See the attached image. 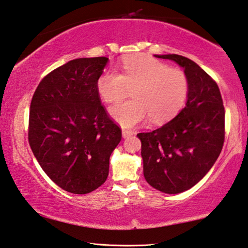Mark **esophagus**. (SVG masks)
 <instances>
[{"label": "esophagus", "instance_id": "esophagus-1", "mask_svg": "<svg viewBox=\"0 0 248 248\" xmlns=\"http://www.w3.org/2000/svg\"><path fill=\"white\" fill-rule=\"evenodd\" d=\"M132 135H133V132L128 131V129H123V131H122V136H123V138H127Z\"/></svg>", "mask_w": 248, "mask_h": 248}]
</instances>
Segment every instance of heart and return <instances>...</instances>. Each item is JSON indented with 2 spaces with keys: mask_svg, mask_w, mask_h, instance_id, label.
Wrapping results in <instances>:
<instances>
[{
  "mask_svg": "<svg viewBox=\"0 0 248 248\" xmlns=\"http://www.w3.org/2000/svg\"><path fill=\"white\" fill-rule=\"evenodd\" d=\"M132 89L133 99L110 108V115L122 127L131 128L150 117L154 123L171 120L183 108L188 80L180 68L149 55L128 56L121 74L107 69L97 79V90L104 102L121 101Z\"/></svg>",
  "mask_w": 248,
  "mask_h": 248,
  "instance_id": "1",
  "label": "heart"
}]
</instances>
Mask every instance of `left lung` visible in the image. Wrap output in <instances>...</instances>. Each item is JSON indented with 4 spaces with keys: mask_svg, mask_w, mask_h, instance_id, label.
<instances>
[{
    "mask_svg": "<svg viewBox=\"0 0 248 248\" xmlns=\"http://www.w3.org/2000/svg\"><path fill=\"white\" fill-rule=\"evenodd\" d=\"M155 56L184 69L188 94L174 119L137 134L144 176L160 192L179 194L196 185L218 159L224 141V107L218 85L194 61L177 54Z\"/></svg>",
    "mask_w": 248,
    "mask_h": 248,
    "instance_id": "obj_1",
    "label": "left lung"
}]
</instances>
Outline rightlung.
Listing matches in <instances>:
<instances>
[{
    "instance_id": "1",
    "label": "right lung",
    "mask_w": 248,
    "mask_h": 248,
    "mask_svg": "<svg viewBox=\"0 0 248 248\" xmlns=\"http://www.w3.org/2000/svg\"><path fill=\"white\" fill-rule=\"evenodd\" d=\"M108 62L104 56L69 61L43 78L30 104L34 157L56 185L73 194H88L106 182L122 138L97 90Z\"/></svg>"
}]
</instances>
